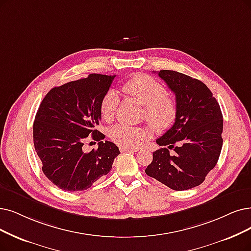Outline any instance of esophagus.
<instances>
[{
    "label": "esophagus",
    "mask_w": 251,
    "mask_h": 251,
    "mask_svg": "<svg viewBox=\"0 0 251 251\" xmlns=\"http://www.w3.org/2000/svg\"><path fill=\"white\" fill-rule=\"evenodd\" d=\"M119 150L122 152H126V151H129V152H136L137 149L135 148H129V147H125V146H120Z\"/></svg>",
    "instance_id": "obj_1"
}]
</instances>
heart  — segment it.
Masks as SVG:
<instances>
[{"mask_svg":"<svg viewBox=\"0 0 251 251\" xmlns=\"http://www.w3.org/2000/svg\"><path fill=\"white\" fill-rule=\"evenodd\" d=\"M123 91L145 107L144 116L155 132L165 133L173 126L177 117V103L172 97L167 96V88L156 79L147 74L135 75L123 85ZM118 105V93L115 89H109L100 106L103 119L106 122L113 120ZM109 134L113 142L129 148L142 145L149 137L146 128L126 124L113 126Z\"/></svg>","mask_w":251,"mask_h":251,"instance_id":"1","label":"heart"}]
</instances>
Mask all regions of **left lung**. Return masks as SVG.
<instances>
[{"mask_svg":"<svg viewBox=\"0 0 251 251\" xmlns=\"http://www.w3.org/2000/svg\"><path fill=\"white\" fill-rule=\"evenodd\" d=\"M158 76L175 94L177 117L156 139L163 148L153 152L145 173L174 190H186L201 184L217 164L223 147L222 110L200 80L171 70H160Z\"/></svg>","mask_w":251,"mask_h":251,"instance_id":"obj_1","label":"left lung"}]
</instances>
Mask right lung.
I'll return each instance as SVG.
<instances>
[{
  "instance_id": "right-lung-1",
  "label": "right lung",
  "mask_w": 251,
  "mask_h": 251,
  "mask_svg": "<svg viewBox=\"0 0 251 251\" xmlns=\"http://www.w3.org/2000/svg\"><path fill=\"white\" fill-rule=\"evenodd\" d=\"M114 78L89 74L51 88L40 104L33 126L35 149L45 176L63 190L89 188L110 172L120 153L114 143L101 141L105 136L96 129L102 99ZM88 135L100 142L98 150L84 153L82 146Z\"/></svg>"
}]
</instances>
